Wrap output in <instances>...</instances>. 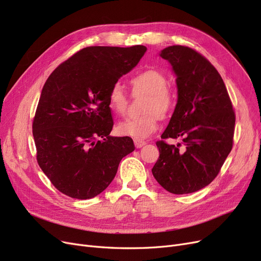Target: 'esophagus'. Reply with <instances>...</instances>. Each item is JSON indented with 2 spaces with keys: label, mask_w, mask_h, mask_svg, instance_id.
<instances>
[{
  "label": "esophagus",
  "mask_w": 261,
  "mask_h": 261,
  "mask_svg": "<svg viewBox=\"0 0 261 261\" xmlns=\"http://www.w3.org/2000/svg\"><path fill=\"white\" fill-rule=\"evenodd\" d=\"M134 145L136 148H142L144 145H146V142L141 140H134Z\"/></svg>",
  "instance_id": "esophagus-1"
}]
</instances>
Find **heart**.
Segmentation results:
<instances>
[{
	"mask_svg": "<svg viewBox=\"0 0 261 261\" xmlns=\"http://www.w3.org/2000/svg\"><path fill=\"white\" fill-rule=\"evenodd\" d=\"M131 84L135 90L148 94L144 111L146 114L128 117L118 123L117 132L136 140H145L159 129L161 116L165 117L172 110L175 101L172 90L167 87V78L162 72L149 68L134 75ZM110 109L118 115L125 114L128 97L119 81L114 82L108 95Z\"/></svg>",
	"mask_w": 261,
	"mask_h": 261,
	"instance_id": "obj_1",
	"label": "heart"
}]
</instances>
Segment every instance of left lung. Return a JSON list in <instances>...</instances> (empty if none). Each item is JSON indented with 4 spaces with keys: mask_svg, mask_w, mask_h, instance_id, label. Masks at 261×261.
<instances>
[{
    "mask_svg": "<svg viewBox=\"0 0 261 261\" xmlns=\"http://www.w3.org/2000/svg\"><path fill=\"white\" fill-rule=\"evenodd\" d=\"M176 75L177 102L168 127L156 142L152 168L159 184L174 195L195 193L212 183L232 148L236 116L223 79L200 53L172 45L161 51ZM181 137L180 144L164 139Z\"/></svg>",
    "mask_w": 261,
    "mask_h": 261,
    "instance_id": "left-lung-1",
    "label": "left lung"
}]
</instances>
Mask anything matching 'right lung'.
I'll return each instance as SVG.
<instances>
[{
  "mask_svg": "<svg viewBox=\"0 0 261 261\" xmlns=\"http://www.w3.org/2000/svg\"><path fill=\"white\" fill-rule=\"evenodd\" d=\"M89 46L55 68L41 92L33 121L37 162L60 193L94 198L110 185L119 162L135 149L129 136L113 138L108 95L146 53Z\"/></svg>",
  "mask_w": 261,
  "mask_h": 261,
  "instance_id": "1",
  "label": "right lung"
}]
</instances>
